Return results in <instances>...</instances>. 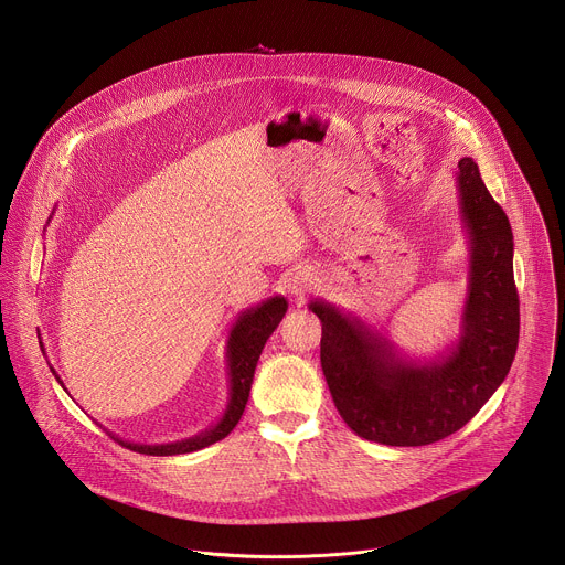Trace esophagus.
Segmentation results:
<instances>
[{"instance_id":"obj_1","label":"esophagus","mask_w":565,"mask_h":565,"mask_svg":"<svg viewBox=\"0 0 565 565\" xmlns=\"http://www.w3.org/2000/svg\"><path fill=\"white\" fill-rule=\"evenodd\" d=\"M310 286H312V277L303 270H297L288 277V292L295 295L297 299H301L310 290Z\"/></svg>"}]
</instances>
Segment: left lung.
<instances>
[{"mask_svg": "<svg viewBox=\"0 0 565 565\" xmlns=\"http://www.w3.org/2000/svg\"><path fill=\"white\" fill-rule=\"evenodd\" d=\"M460 221L469 238L460 335L431 360H412L380 331L338 306L312 299L321 321V371L344 423L391 447L438 443L465 427L503 384L519 347L514 241L469 156L456 172Z\"/></svg>", "mask_w": 565, "mask_h": 565, "instance_id": "left-lung-1", "label": "left lung"}]
</instances>
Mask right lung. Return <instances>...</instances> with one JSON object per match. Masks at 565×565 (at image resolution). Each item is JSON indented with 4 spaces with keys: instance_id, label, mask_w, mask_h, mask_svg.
Listing matches in <instances>:
<instances>
[{
    "instance_id": "right-lung-1",
    "label": "right lung",
    "mask_w": 565,
    "mask_h": 565,
    "mask_svg": "<svg viewBox=\"0 0 565 565\" xmlns=\"http://www.w3.org/2000/svg\"><path fill=\"white\" fill-rule=\"evenodd\" d=\"M286 310H288V301L281 295H275L257 306H250V308L238 312L236 321L232 324L230 338H227V347H225L230 395H227L225 412L216 425H212L210 429H205L192 438H183L177 443H163V445H140V443L122 440L111 431H107V434L122 447L138 451V454H147V456L190 454V451H199V449L210 447V445L218 443L221 438H225L236 427L241 416H244L259 355H262L268 338L273 335V331L279 327V321L286 315ZM40 347H44V344L40 342ZM51 371H53L55 380L62 384V380L53 366H51ZM62 388H64V384H62Z\"/></svg>"
}]
</instances>
